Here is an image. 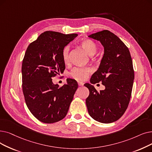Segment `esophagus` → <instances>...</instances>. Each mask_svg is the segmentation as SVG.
Here are the masks:
<instances>
[{
	"mask_svg": "<svg viewBox=\"0 0 152 152\" xmlns=\"http://www.w3.org/2000/svg\"><path fill=\"white\" fill-rule=\"evenodd\" d=\"M78 85L80 86H82L84 85V83L82 82H78Z\"/></svg>",
	"mask_w": 152,
	"mask_h": 152,
	"instance_id": "esophagus-1",
	"label": "esophagus"
}]
</instances>
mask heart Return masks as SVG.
Segmentation results:
<instances>
[{
	"instance_id": "b5f03b06",
	"label": "heart",
	"mask_w": 152,
	"mask_h": 152,
	"mask_svg": "<svg viewBox=\"0 0 152 152\" xmlns=\"http://www.w3.org/2000/svg\"><path fill=\"white\" fill-rule=\"evenodd\" d=\"M81 45L86 50L89 55H94L97 50V46L95 42L89 39H84L81 42ZM69 46L67 45L63 48L62 51V58L65 63H67L69 60ZM92 69L89 67L81 68L77 67L72 69L69 73L71 77L75 79L78 81H83L86 80L88 75L92 72Z\"/></svg>"
}]
</instances>
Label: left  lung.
<instances>
[{
  "label": "left lung",
  "instance_id": "8db88e82",
  "mask_svg": "<svg viewBox=\"0 0 152 152\" xmlns=\"http://www.w3.org/2000/svg\"><path fill=\"white\" fill-rule=\"evenodd\" d=\"M100 41L104 54L99 68L91 76V83L102 82L104 90L98 92L91 84L86 104L90 116L109 124L117 121L127 109L132 90L134 71L129 48L113 33L105 30L89 36Z\"/></svg>",
  "mask_w": 152,
  "mask_h": 152
}]
</instances>
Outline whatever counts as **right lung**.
<instances>
[{"label":"right lung","instance_id":"obj_1","mask_svg":"<svg viewBox=\"0 0 152 152\" xmlns=\"http://www.w3.org/2000/svg\"><path fill=\"white\" fill-rule=\"evenodd\" d=\"M77 36L47 31L31 43L22 61V90L27 106L35 117L46 124L62 120L66 115L77 82L67 79L61 88L51 77L63 72L62 51Z\"/></svg>","mask_w":152,"mask_h":152}]
</instances>
